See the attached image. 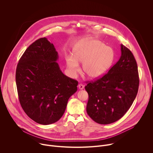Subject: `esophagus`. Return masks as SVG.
Masks as SVG:
<instances>
[{
  "mask_svg": "<svg viewBox=\"0 0 153 153\" xmlns=\"http://www.w3.org/2000/svg\"><path fill=\"white\" fill-rule=\"evenodd\" d=\"M78 87H79V90H83L84 88V85H82V84H79L78 85Z\"/></svg>",
  "mask_w": 153,
  "mask_h": 153,
  "instance_id": "esophagus-1",
  "label": "esophagus"
}]
</instances>
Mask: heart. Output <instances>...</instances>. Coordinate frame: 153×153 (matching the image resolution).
I'll return each mask as SVG.
<instances>
[{
  "mask_svg": "<svg viewBox=\"0 0 153 153\" xmlns=\"http://www.w3.org/2000/svg\"><path fill=\"white\" fill-rule=\"evenodd\" d=\"M114 51L110 47L95 39H85L76 43L73 56L65 58L67 67L72 75H76L82 63L83 72L91 79L103 76L111 68L114 59Z\"/></svg>",
  "mask_w": 153,
  "mask_h": 153,
  "instance_id": "heart-1",
  "label": "heart"
}]
</instances>
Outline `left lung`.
<instances>
[{
  "label": "left lung",
  "instance_id": "1",
  "mask_svg": "<svg viewBox=\"0 0 153 153\" xmlns=\"http://www.w3.org/2000/svg\"><path fill=\"white\" fill-rule=\"evenodd\" d=\"M118 62L102 77L85 88L89 96L86 112L96 123L110 124L119 120L132 105L137 94V65L131 51L121 44Z\"/></svg>",
  "mask_w": 153,
  "mask_h": 153
}]
</instances>
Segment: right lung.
Listing matches in <instances>:
<instances>
[{
	"instance_id": "add662e5",
	"label": "right lung",
	"mask_w": 153,
	"mask_h": 153,
	"mask_svg": "<svg viewBox=\"0 0 153 153\" xmlns=\"http://www.w3.org/2000/svg\"><path fill=\"white\" fill-rule=\"evenodd\" d=\"M58 53L46 37L25 50L16 72L19 102L27 116L42 125L58 121L69 98L77 90L78 82L60 70Z\"/></svg>"
}]
</instances>
